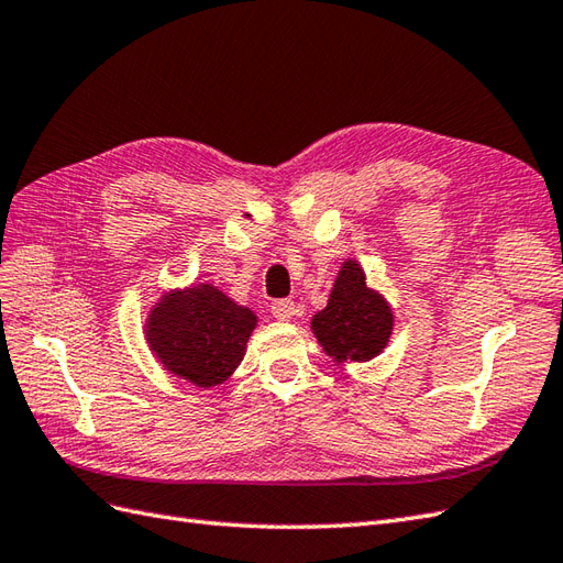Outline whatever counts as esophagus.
I'll list each match as a JSON object with an SVG mask.
<instances>
[{"mask_svg":"<svg viewBox=\"0 0 563 563\" xmlns=\"http://www.w3.org/2000/svg\"><path fill=\"white\" fill-rule=\"evenodd\" d=\"M271 313L276 316L278 321H290L292 316H295V301H292V299H278V301H273Z\"/></svg>","mask_w":563,"mask_h":563,"instance_id":"esophagus-1","label":"esophagus"}]
</instances>
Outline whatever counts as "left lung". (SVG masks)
<instances>
[{
    "instance_id": "obj_1",
    "label": "left lung",
    "mask_w": 563,
    "mask_h": 563,
    "mask_svg": "<svg viewBox=\"0 0 563 563\" xmlns=\"http://www.w3.org/2000/svg\"><path fill=\"white\" fill-rule=\"evenodd\" d=\"M395 313L390 301L366 285L356 258H344L323 311L311 316V333L338 366L371 362L393 338Z\"/></svg>"
}]
</instances>
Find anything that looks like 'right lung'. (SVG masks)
I'll list each match as a JSON object with an SVG mask.
<instances>
[{
	"label": "right lung",
	"instance_id": "add662e5",
	"mask_svg": "<svg viewBox=\"0 0 563 563\" xmlns=\"http://www.w3.org/2000/svg\"><path fill=\"white\" fill-rule=\"evenodd\" d=\"M256 323L250 307L211 283H197L173 287L154 301L144 340L168 373L209 390L233 376Z\"/></svg>",
	"mask_w": 563,
	"mask_h": 563
}]
</instances>
